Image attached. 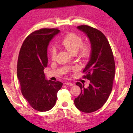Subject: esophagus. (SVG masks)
I'll return each instance as SVG.
<instances>
[{"label": "esophagus", "instance_id": "34e87169", "mask_svg": "<svg viewBox=\"0 0 133 133\" xmlns=\"http://www.w3.org/2000/svg\"><path fill=\"white\" fill-rule=\"evenodd\" d=\"M65 84H66V85H69V86H73V84L71 82H67L65 83Z\"/></svg>", "mask_w": 133, "mask_h": 133}]
</instances>
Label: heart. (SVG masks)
Returning a JSON list of instances; mask_svg holds the SVG:
<instances>
[{"label": "heart", "instance_id": "obj_1", "mask_svg": "<svg viewBox=\"0 0 133 133\" xmlns=\"http://www.w3.org/2000/svg\"><path fill=\"white\" fill-rule=\"evenodd\" d=\"M83 38L78 34L71 32L66 35L59 42V46L68 51L72 55L77 54L81 60H85L88 58L91 51V45L88 42L82 43ZM56 51L54 46L50 49V55L52 60L56 58Z\"/></svg>", "mask_w": 133, "mask_h": 133}]
</instances>
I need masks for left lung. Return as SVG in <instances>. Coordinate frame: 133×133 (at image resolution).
<instances>
[{
    "mask_svg": "<svg viewBox=\"0 0 133 133\" xmlns=\"http://www.w3.org/2000/svg\"><path fill=\"white\" fill-rule=\"evenodd\" d=\"M78 29L88 36L91 46L90 59L83 72V78L90 80L88 87L77 82L81 94L74 100L80 111L90 113L101 108L111 92L115 75V65L111 48L106 37L101 31L87 25H81Z\"/></svg>",
    "mask_w": 133,
    "mask_h": 133,
    "instance_id": "obj_1",
    "label": "left lung"
}]
</instances>
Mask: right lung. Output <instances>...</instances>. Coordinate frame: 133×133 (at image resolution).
<instances>
[{
	"label": "right lung",
	"mask_w": 133,
	"mask_h": 133,
	"mask_svg": "<svg viewBox=\"0 0 133 133\" xmlns=\"http://www.w3.org/2000/svg\"><path fill=\"white\" fill-rule=\"evenodd\" d=\"M59 32L58 29H42L31 33L20 50L17 76L23 97L34 109L47 111L55 106L57 93L63 85L47 81L43 70L47 66V47Z\"/></svg>",
	"instance_id": "add662e5"
}]
</instances>
